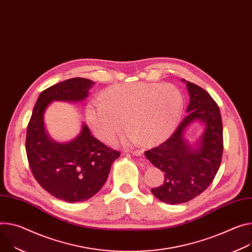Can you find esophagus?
I'll return each instance as SVG.
<instances>
[{
    "label": "esophagus",
    "instance_id": "obj_1",
    "mask_svg": "<svg viewBox=\"0 0 252 252\" xmlns=\"http://www.w3.org/2000/svg\"><path fill=\"white\" fill-rule=\"evenodd\" d=\"M130 153L133 155V156H136V157H142L144 155V152L143 151H130Z\"/></svg>",
    "mask_w": 252,
    "mask_h": 252
}]
</instances>
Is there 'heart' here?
I'll return each mask as SVG.
<instances>
[{
    "mask_svg": "<svg viewBox=\"0 0 252 252\" xmlns=\"http://www.w3.org/2000/svg\"><path fill=\"white\" fill-rule=\"evenodd\" d=\"M183 96L172 84L134 82L106 88L100 100H90L85 108L88 125L104 142L126 126L132 128L125 144L155 145L167 140L177 128L183 111Z\"/></svg>",
    "mask_w": 252,
    "mask_h": 252,
    "instance_id": "heart-1",
    "label": "heart"
}]
</instances>
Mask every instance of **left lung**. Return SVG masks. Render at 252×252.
<instances>
[{
	"mask_svg": "<svg viewBox=\"0 0 252 252\" xmlns=\"http://www.w3.org/2000/svg\"><path fill=\"white\" fill-rule=\"evenodd\" d=\"M186 83L190 102L187 117L165 143L145 153L151 163L165 175L163 184L152 189L159 201L168 204L186 203L209 187L221 164L223 127L219 107L207 91ZM201 122L203 132L190 144L185 138L189 126Z\"/></svg>",
	"mask_w": 252,
	"mask_h": 252,
	"instance_id": "left-lung-1",
	"label": "left lung"
}]
</instances>
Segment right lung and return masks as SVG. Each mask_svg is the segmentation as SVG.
<instances>
[{"label": "right lung", "instance_id": "1", "mask_svg": "<svg viewBox=\"0 0 252 252\" xmlns=\"http://www.w3.org/2000/svg\"><path fill=\"white\" fill-rule=\"evenodd\" d=\"M94 84L90 79L75 77L45 89L36 101L27 128L26 153L34 178L44 190L68 203L94 196L121 154L95 139L85 124L70 142L54 141L45 128L44 113L53 101H83Z\"/></svg>", "mask_w": 252, "mask_h": 252}]
</instances>
